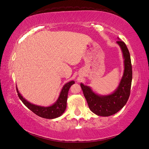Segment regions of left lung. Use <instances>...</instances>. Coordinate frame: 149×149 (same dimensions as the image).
I'll list each match as a JSON object with an SVG mask.
<instances>
[{"mask_svg":"<svg viewBox=\"0 0 149 149\" xmlns=\"http://www.w3.org/2000/svg\"><path fill=\"white\" fill-rule=\"evenodd\" d=\"M118 39L119 41L116 43L120 47L123 53L124 71L116 90L108 95H99L93 91L91 87L80 84L89 109L93 113L99 116L108 117L116 113L124 107L130 96L132 80L130 52L124 42Z\"/></svg>","mask_w":149,"mask_h":149,"instance_id":"obj_1","label":"left lung"}]
</instances>
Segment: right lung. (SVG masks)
Segmentation results:
<instances>
[{
	"mask_svg": "<svg viewBox=\"0 0 149 149\" xmlns=\"http://www.w3.org/2000/svg\"><path fill=\"white\" fill-rule=\"evenodd\" d=\"M74 84V80L69 81V82L65 84V85L61 89L56 101L49 106H41L33 104L22 96L18 90L17 87V91L19 99H21L22 103L32 112L43 118L52 119L60 117L64 113L67 107V95H68L69 88Z\"/></svg>",
	"mask_w": 149,
	"mask_h": 149,
	"instance_id": "add662e5",
	"label": "right lung"
}]
</instances>
